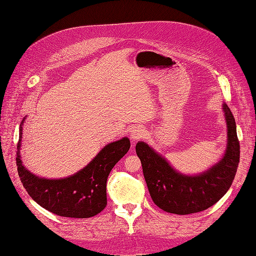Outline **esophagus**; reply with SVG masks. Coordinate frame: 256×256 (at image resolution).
Segmentation results:
<instances>
[{
    "label": "esophagus",
    "mask_w": 256,
    "mask_h": 256,
    "mask_svg": "<svg viewBox=\"0 0 256 256\" xmlns=\"http://www.w3.org/2000/svg\"><path fill=\"white\" fill-rule=\"evenodd\" d=\"M145 136V129L142 126H136L130 131V138L132 141H138Z\"/></svg>",
    "instance_id": "esophagus-1"
}]
</instances>
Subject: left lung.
<instances>
[{
    "instance_id": "1",
    "label": "left lung",
    "mask_w": 256,
    "mask_h": 256,
    "mask_svg": "<svg viewBox=\"0 0 256 256\" xmlns=\"http://www.w3.org/2000/svg\"><path fill=\"white\" fill-rule=\"evenodd\" d=\"M223 112L228 125L226 154L218 164L200 174L177 172L145 142L136 145L150 194L162 210L176 214L203 212L218 202L230 189L237 172L240 146L235 118L226 104H223Z\"/></svg>"
}]
</instances>
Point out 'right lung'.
I'll list each match as a JSON object with an SVG mask.
<instances>
[{
    "mask_svg": "<svg viewBox=\"0 0 256 256\" xmlns=\"http://www.w3.org/2000/svg\"><path fill=\"white\" fill-rule=\"evenodd\" d=\"M20 124L17 145L18 174L30 196L47 210L68 218H90L106 206V180L111 170L130 148L128 138L106 145L90 164L65 178L49 180L30 173L22 164L20 147L22 125Z\"/></svg>",
    "mask_w": 256,
    "mask_h": 256,
    "instance_id": "right-lung-1",
    "label": "right lung"
}]
</instances>
